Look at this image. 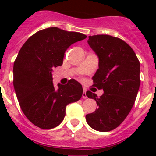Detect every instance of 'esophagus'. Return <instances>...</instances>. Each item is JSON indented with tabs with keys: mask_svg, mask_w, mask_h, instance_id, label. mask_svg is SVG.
Instances as JSON below:
<instances>
[{
	"mask_svg": "<svg viewBox=\"0 0 156 156\" xmlns=\"http://www.w3.org/2000/svg\"><path fill=\"white\" fill-rule=\"evenodd\" d=\"M86 92H87V90H86V88H84V89H83V99H87V98Z\"/></svg>",
	"mask_w": 156,
	"mask_h": 156,
	"instance_id": "esophagus-1",
	"label": "esophagus"
}]
</instances>
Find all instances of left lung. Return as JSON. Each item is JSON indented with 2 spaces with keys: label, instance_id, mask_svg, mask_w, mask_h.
I'll return each mask as SVG.
<instances>
[{
  "label": "left lung",
  "instance_id": "1",
  "mask_svg": "<svg viewBox=\"0 0 156 156\" xmlns=\"http://www.w3.org/2000/svg\"><path fill=\"white\" fill-rule=\"evenodd\" d=\"M87 43L99 57L93 86L104 94L98 98L87 91V96L94 99L99 108L87 114L86 120L95 130L108 132L118 127L133 108L140 86V63L132 48L119 38L93 35Z\"/></svg>",
  "mask_w": 156,
  "mask_h": 156
}]
</instances>
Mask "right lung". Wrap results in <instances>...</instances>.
Listing matches in <instances>:
<instances>
[{
  "instance_id": "right-lung-1",
  "label": "right lung",
  "mask_w": 156,
  "mask_h": 156,
  "mask_svg": "<svg viewBox=\"0 0 156 156\" xmlns=\"http://www.w3.org/2000/svg\"><path fill=\"white\" fill-rule=\"evenodd\" d=\"M86 38L82 33L49 27L35 33L21 48L13 63V87L24 115L39 128L59 126L66 106L82 97L83 87L74 79L59 83L56 89L52 73L62 65L67 48Z\"/></svg>"
}]
</instances>
